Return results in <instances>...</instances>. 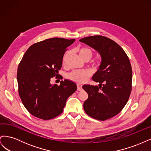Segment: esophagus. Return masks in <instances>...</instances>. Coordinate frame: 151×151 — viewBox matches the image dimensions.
Instances as JSON below:
<instances>
[{"mask_svg":"<svg viewBox=\"0 0 151 151\" xmlns=\"http://www.w3.org/2000/svg\"><path fill=\"white\" fill-rule=\"evenodd\" d=\"M77 90H78V91H82V90H83V86H82L81 84H77Z\"/></svg>","mask_w":151,"mask_h":151,"instance_id":"obj_1","label":"esophagus"}]
</instances>
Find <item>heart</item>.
<instances>
[{"instance_id":"obj_1","label":"heart","mask_w":151,"mask_h":151,"mask_svg":"<svg viewBox=\"0 0 151 151\" xmlns=\"http://www.w3.org/2000/svg\"><path fill=\"white\" fill-rule=\"evenodd\" d=\"M79 56L84 60H88L92 58L93 55V52L88 48H81L78 50ZM68 55V52L63 55L62 59L63 64H65L66 59ZM90 76L89 72L87 70H74L68 74V77L70 80L76 82L77 83H83L88 81Z\"/></svg>"}]
</instances>
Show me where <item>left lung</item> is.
Masks as SVG:
<instances>
[{
	"label": "left lung",
	"mask_w": 151,
	"mask_h": 151,
	"mask_svg": "<svg viewBox=\"0 0 151 151\" xmlns=\"http://www.w3.org/2000/svg\"><path fill=\"white\" fill-rule=\"evenodd\" d=\"M79 41L96 50L101 57L99 69L93 76L98 86H83L88 94L84 111L94 119L108 120L119 113L129 100L132 81L129 58L119 45L105 36H88Z\"/></svg>",
	"instance_id": "left-lung-1"
}]
</instances>
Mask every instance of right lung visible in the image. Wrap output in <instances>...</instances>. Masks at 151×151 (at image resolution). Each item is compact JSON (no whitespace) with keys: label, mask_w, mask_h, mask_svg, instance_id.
<instances>
[{"label":"right lung","mask_w":151,"mask_h":151,"mask_svg":"<svg viewBox=\"0 0 151 151\" xmlns=\"http://www.w3.org/2000/svg\"><path fill=\"white\" fill-rule=\"evenodd\" d=\"M74 39H47L27 50L17 68L19 94L32 115L50 120L62 113L67 98L77 90L76 84L65 79L60 86L51 84L50 79L58 76L67 48Z\"/></svg>","instance_id":"add662e5"}]
</instances>
